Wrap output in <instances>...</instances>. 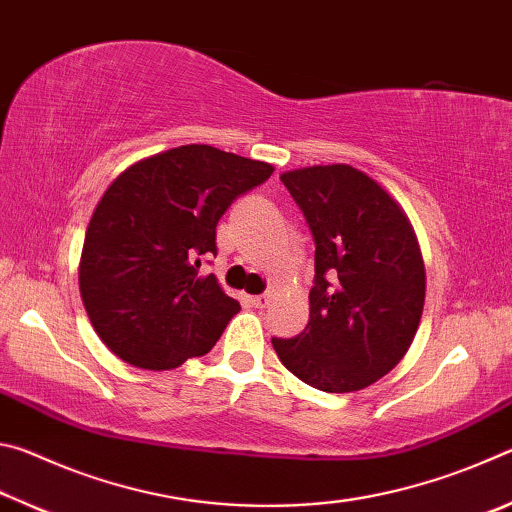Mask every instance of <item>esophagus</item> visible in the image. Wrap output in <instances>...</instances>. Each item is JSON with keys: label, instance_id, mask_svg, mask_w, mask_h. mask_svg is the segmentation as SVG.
<instances>
[{"label": "esophagus", "instance_id": "34e87169", "mask_svg": "<svg viewBox=\"0 0 512 512\" xmlns=\"http://www.w3.org/2000/svg\"><path fill=\"white\" fill-rule=\"evenodd\" d=\"M250 302H253V307H257V309H266L273 302V296L271 293H262V296L250 298Z\"/></svg>", "mask_w": 512, "mask_h": 512}]
</instances>
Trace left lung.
I'll return each instance as SVG.
<instances>
[{
  "label": "left lung",
  "mask_w": 512,
  "mask_h": 512,
  "mask_svg": "<svg viewBox=\"0 0 512 512\" xmlns=\"http://www.w3.org/2000/svg\"><path fill=\"white\" fill-rule=\"evenodd\" d=\"M314 237L309 323L273 339L305 384L352 393L391 372L409 350L424 307V262L409 219L350 164L282 173Z\"/></svg>",
  "instance_id": "1"
}]
</instances>
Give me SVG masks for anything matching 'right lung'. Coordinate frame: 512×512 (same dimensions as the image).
Instances as JSON below:
<instances>
[{"label":"right lung","mask_w":512,"mask_h":512,"mask_svg":"<svg viewBox=\"0 0 512 512\" xmlns=\"http://www.w3.org/2000/svg\"><path fill=\"white\" fill-rule=\"evenodd\" d=\"M273 167L187 144L128 167L94 210L79 268L85 311L119 359L171 370L201 357L239 314L216 277V223Z\"/></svg>","instance_id":"right-lung-1"}]
</instances>
